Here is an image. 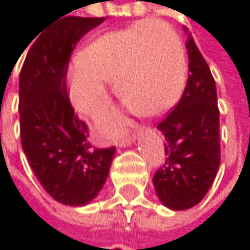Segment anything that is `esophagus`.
I'll return each instance as SVG.
<instances>
[{
	"label": "esophagus",
	"mask_w": 250,
	"mask_h": 250,
	"mask_svg": "<svg viewBox=\"0 0 250 250\" xmlns=\"http://www.w3.org/2000/svg\"><path fill=\"white\" fill-rule=\"evenodd\" d=\"M134 140H136V137H134V136H127V137H125V139L117 140V142H116V145H117L119 147H128V146H131V145L134 143Z\"/></svg>",
	"instance_id": "obj_1"
}]
</instances>
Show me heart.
<instances>
[{
	"label": "heart",
	"instance_id": "obj_1",
	"mask_svg": "<svg viewBox=\"0 0 250 250\" xmlns=\"http://www.w3.org/2000/svg\"><path fill=\"white\" fill-rule=\"evenodd\" d=\"M187 74V53L178 33L167 23L142 20L92 40L69 66L66 81L72 105L88 117L108 105L107 81H114L128 110L156 116L179 98ZM123 125L125 117L116 111L98 119V128L105 136L116 134Z\"/></svg>",
	"mask_w": 250,
	"mask_h": 250
}]
</instances>
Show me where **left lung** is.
Wrapping results in <instances>:
<instances>
[{
    "mask_svg": "<svg viewBox=\"0 0 250 250\" xmlns=\"http://www.w3.org/2000/svg\"><path fill=\"white\" fill-rule=\"evenodd\" d=\"M187 49V86L174 111L158 125L167 158L153 175V187L161 203L171 210L197 206L214 182L220 165L216 82L189 33Z\"/></svg>",
    "mask_w": 250,
    "mask_h": 250,
    "instance_id": "1",
    "label": "left lung"
}]
</instances>
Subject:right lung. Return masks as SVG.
Instances as JSON below:
<instances>
[{
  "mask_svg": "<svg viewBox=\"0 0 250 250\" xmlns=\"http://www.w3.org/2000/svg\"><path fill=\"white\" fill-rule=\"evenodd\" d=\"M103 21L104 17L58 20L33 43L20 72L23 150L46 192L65 206H86L98 195L116 152L91 146L88 127L78 119L66 92L75 44Z\"/></svg>",
  "mask_w": 250,
  "mask_h": 250,
  "instance_id": "add662e5",
  "label": "right lung"
}]
</instances>
